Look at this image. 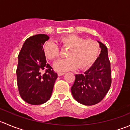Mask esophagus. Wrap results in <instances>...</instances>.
I'll list each match as a JSON object with an SVG mask.
<instances>
[{
    "label": "esophagus",
    "mask_w": 130,
    "mask_h": 130,
    "mask_svg": "<svg viewBox=\"0 0 130 130\" xmlns=\"http://www.w3.org/2000/svg\"><path fill=\"white\" fill-rule=\"evenodd\" d=\"M64 74H65V73H63V72H58V76H59V77H60V76L63 75Z\"/></svg>",
    "instance_id": "1"
}]
</instances>
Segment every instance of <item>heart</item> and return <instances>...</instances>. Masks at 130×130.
Instances as JSON below:
<instances>
[{
    "mask_svg": "<svg viewBox=\"0 0 130 130\" xmlns=\"http://www.w3.org/2000/svg\"><path fill=\"white\" fill-rule=\"evenodd\" d=\"M63 48H68L67 58L57 61L54 68L59 72L75 70H84L89 69L99 56L100 46L95 41L85 40L74 34L65 35L58 39ZM45 56L50 60H55L60 56V48L52 41L46 42L43 48Z\"/></svg>",
    "mask_w": 130,
    "mask_h": 130,
    "instance_id": "heart-1",
    "label": "heart"
}]
</instances>
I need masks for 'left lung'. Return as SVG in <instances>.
I'll return each mask as SVG.
<instances>
[{
    "mask_svg": "<svg viewBox=\"0 0 130 130\" xmlns=\"http://www.w3.org/2000/svg\"><path fill=\"white\" fill-rule=\"evenodd\" d=\"M101 53L94 63L83 74H76L75 80L71 87L73 97L77 102L92 106L105 97L111 85V63L107 47L98 41Z\"/></svg>",
    "mask_w": 130,
    "mask_h": 130,
    "instance_id": "obj_1",
    "label": "left lung"
}]
</instances>
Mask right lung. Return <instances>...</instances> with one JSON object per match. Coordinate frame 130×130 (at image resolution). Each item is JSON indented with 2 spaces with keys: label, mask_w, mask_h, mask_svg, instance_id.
I'll list each match as a JSON object with an SVG mask.
<instances>
[{
  "label": "right lung",
  "mask_w": 130,
  "mask_h": 130,
  "mask_svg": "<svg viewBox=\"0 0 130 130\" xmlns=\"http://www.w3.org/2000/svg\"><path fill=\"white\" fill-rule=\"evenodd\" d=\"M49 36L38 34L28 38L18 55L17 83L22 99L32 105H39L51 98L55 82L57 78L43 51V45ZM45 73L41 74L42 70Z\"/></svg>",
  "instance_id": "obj_1"
}]
</instances>
